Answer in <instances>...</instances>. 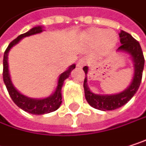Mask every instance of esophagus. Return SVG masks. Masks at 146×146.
Wrapping results in <instances>:
<instances>
[{
	"mask_svg": "<svg viewBox=\"0 0 146 146\" xmlns=\"http://www.w3.org/2000/svg\"><path fill=\"white\" fill-rule=\"evenodd\" d=\"M87 64V61L84 59V58H82V59H80V60H78V63H77V67L78 68H83L84 66H85Z\"/></svg>",
	"mask_w": 146,
	"mask_h": 146,
	"instance_id": "34e87169",
	"label": "esophagus"
}]
</instances>
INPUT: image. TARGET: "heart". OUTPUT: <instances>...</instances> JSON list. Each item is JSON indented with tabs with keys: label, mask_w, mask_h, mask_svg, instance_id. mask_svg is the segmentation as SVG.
I'll return each instance as SVG.
<instances>
[{
	"label": "heart",
	"mask_w": 146,
	"mask_h": 146,
	"mask_svg": "<svg viewBox=\"0 0 146 146\" xmlns=\"http://www.w3.org/2000/svg\"><path fill=\"white\" fill-rule=\"evenodd\" d=\"M84 39L90 44H98L103 50L112 49L117 43V37L114 31L101 28H90L84 33Z\"/></svg>",
	"instance_id": "1"
}]
</instances>
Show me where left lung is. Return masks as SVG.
Returning a JSON list of instances; mask_svg holds the SVG:
<instances>
[{"instance_id": "obj_1", "label": "left lung", "mask_w": 146, "mask_h": 146, "mask_svg": "<svg viewBox=\"0 0 146 146\" xmlns=\"http://www.w3.org/2000/svg\"><path fill=\"white\" fill-rule=\"evenodd\" d=\"M121 46L117 48L118 51L129 53L132 57L134 67V73L130 85L123 91L115 95H96L92 93L87 85L88 67H84L85 78L84 81V89L85 99L94 108L101 111H111L125 105L137 92L142 79V73L145 65V58L139 43L130 34L121 30L119 33Z\"/></svg>"}]
</instances>
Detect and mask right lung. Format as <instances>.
<instances>
[{"label": "right lung", "instance_id": "add662e5", "mask_svg": "<svg viewBox=\"0 0 146 146\" xmlns=\"http://www.w3.org/2000/svg\"><path fill=\"white\" fill-rule=\"evenodd\" d=\"M42 31H43L42 27L38 26V27H35V28L31 29L27 33L20 35L17 38L13 40L7 46V50L4 52V57H3V80H4V83L6 84V87L7 89V91H8L12 100L19 108L23 109V111H25L29 113L35 114V115H42V114L50 113V112H52V111L57 110L60 107V106L62 104L61 91H62V87L63 85L64 80L69 77L71 72L75 68V64H73L68 68V70H66L65 72H63L60 75V77L58 78L56 89L55 92L49 97H46L44 99H33V98H29V97H27V96L22 95L18 90H16V88L13 86V84L12 83L9 70H8V62H7L8 52H9L10 49L13 45L17 44L23 38L30 36V35H33L35 34L41 33Z\"/></svg>", "mask_w": 146, "mask_h": 146}]
</instances>
